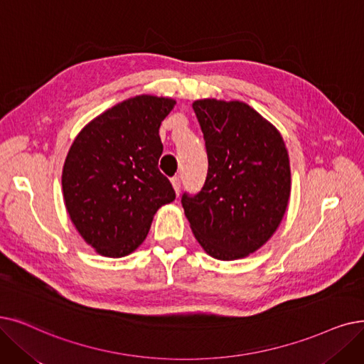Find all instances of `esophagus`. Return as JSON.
<instances>
[{
    "mask_svg": "<svg viewBox=\"0 0 364 364\" xmlns=\"http://www.w3.org/2000/svg\"><path fill=\"white\" fill-rule=\"evenodd\" d=\"M171 183H172L173 191H176V195L178 196V195H180V191H181V180H180V177H173V178L171 180Z\"/></svg>",
    "mask_w": 364,
    "mask_h": 364,
    "instance_id": "34e87169",
    "label": "esophagus"
}]
</instances>
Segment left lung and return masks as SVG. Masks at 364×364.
<instances>
[{
    "mask_svg": "<svg viewBox=\"0 0 364 364\" xmlns=\"http://www.w3.org/2000/svg\"><path fill=\"white\" fill-rule=\"evenodd\" d=\"M208 173L196 196L183 195L195 238L217 260H238L257 251L286 214L291 173L282 135L241 101L198 100Z\"/></svg>",
    "mask_w": 364,
    "mask_h": 364,
    "instance_id": "obj_1",
    "label": "left lung"
}]
</instances>
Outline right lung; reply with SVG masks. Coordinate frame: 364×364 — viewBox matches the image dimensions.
I'll use <instances>...</instances> for the list:
<instances>
[{
	"instance_id": "add662e5",
	"label": "right lung",
	"mask_w": 364,
	"mask_h": 364,
	"mask_svg": "<svg viewBox=\"0 0 364 364\" xmlns=\"http://www.w3.org/2000/svg\"><path fill=\"white\" fill-rule=\"evenodd\" d=\"M176 100L138 95L108 108L78 132L62 169L73 225L95 251L124 257L144 242L153 217L176 199L157 168L159 128Z\"/></svg>"
}]
</instances>
